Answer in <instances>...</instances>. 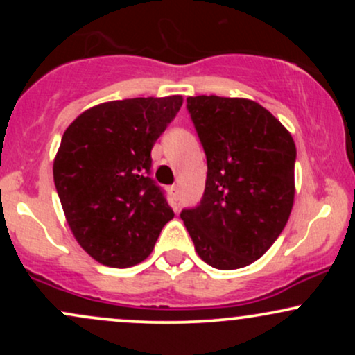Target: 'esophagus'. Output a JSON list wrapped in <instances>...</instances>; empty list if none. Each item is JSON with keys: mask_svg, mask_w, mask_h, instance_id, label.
I'll use <instances>...</instances> for the list:
<instances>
[{"mask_svg": "<svg viewBox=\"0 0 355 355\" xmlns=\"http://www.w3.org/2000/svg\"><path fill=\"white\" fill-rule=\"evenodd\" d=\"M170 195H172L175 200H177V198H178V185L170 187Z\"/></svg>", "mask_w": 355, "mask_h": 355, "instance_id": "1", "label": "esophagus"}]
</instances>
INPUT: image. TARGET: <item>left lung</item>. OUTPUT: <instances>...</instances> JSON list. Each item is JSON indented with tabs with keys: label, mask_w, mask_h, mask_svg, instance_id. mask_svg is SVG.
Returning a JSON list of instances; mask_svg holds the SVG:
<instances>
[{
	"label": "left lung",
	"mask_w": 355,
	"mask_h": 355,
	"mask_svg": "<svg viewBox=\"0 0 355 355\" xmlns=\"http://www.w3.org/2000/svg\"><path fill=\"white\" fill-rule=\"evenodd\" d=\"M187 108L209 170L200 203L180 217L203 262L220 270L247 267L272 247L291 217L294 138L247 98L189 96Z\"/></svg>",
	"instance_id": "1"
}]
</instances>
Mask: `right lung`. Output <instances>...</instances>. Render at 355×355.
I'll list each match as a JSON object with an SVG mask.
<instances>
[{"instance_id":"obj_1","label":"right lung","mask_w":355,"mask_h":355,"mask_svg":"<svg viewBox=\"0 0 355 355\" xmlns=\"http://www.w3.org/2000/svg\"><path fill=\"white\" fill-rule=\"evenodd\" d=\"M182 103L180 95L107 101L64 130L53 178L76 242L96 262L115 268L144 262L173 218L150 177V153Z\"/></svg>"}]
</instances>
